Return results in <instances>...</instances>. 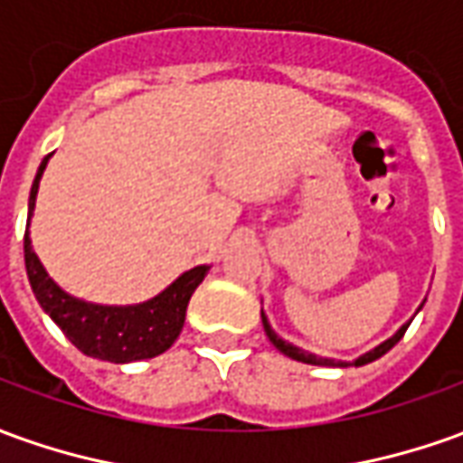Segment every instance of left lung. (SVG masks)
Masks as SVG:
<instances>
[{
  "mask_svg": "<svg viewBox=\"0 0 463 463\" xmlns=\"http://www.w3.org/2000/svg\"><path fill=\"white\" fill-rule=\"evenodd\" d=\"M262 325H264V333H267V337L272 340V345L279 350V353H285L287 358H292V360H299V363H310V365H343L345 368L347 363H343V360H327V358H317V355H312V353H305V350H299V347L295 345H289V343H285L282 337H277V333H274L272 327H269V323H267V317H264V312H262ZM408 325L406 323L401 330H398L393 337H388L385 343H381V345L375 347V350H371V353H365V355H360L358 360H355V365H365V363H373V360H378L381 355H385L391 347L396 345L398 340L403 337V333L408 330Z\"/></svg>",
  "mask_w": 463,
  "mask_h": 463,
  "instance_id": "1",
  "label": "left lung"
}]
</instances>
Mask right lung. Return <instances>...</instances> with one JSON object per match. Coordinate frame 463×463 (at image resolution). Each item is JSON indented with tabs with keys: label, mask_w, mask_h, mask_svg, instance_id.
<instances>
[{
	"label": "right lung",
	"mask_w": 463,
	"mask_h": 463,
	"mask_svg": "<svg viewBox=\"0 0 463 463\" xmlns=\"http://www.w3.org/2000/svg\"><path fill=\"white\" fill-rule=\"evenodd\" d=\"M50 158V156H47ZM47 158L40 164L30 191V216L40 189ZM30 222V219H27ZM24 264L32 292L43 310L52 317L65 337L80 353L108 363H130V360L156 358L176 343L186 320V307L194 289L201 285L209 267H194L181 274L174 285L158 298L133 307H103L82 299L70 298L47 277L44 267L32 251L30 234H24Z\"/></svg>",
	"instance_id": "right-lung-1"
}]
</instances>
